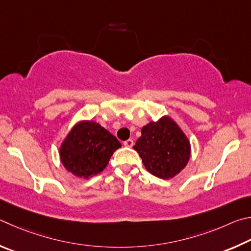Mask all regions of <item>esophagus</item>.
I'll list each match as a JSON object with an SVG mask.
<instances>
[{
	"instance_id": "1",
	"label": "esophagus",
	"mask_w": 251,
	"mask_h": 251,
	"mask_svg": "<svg viewBox=\"0 0 251 251\" xmlns=\"http://www.w3.org/2000/svg\"><path fill=\"white\" fill-rule=\"evenodd\" d=\"M123 144H125V147H126V148H132L133 147V140L132 139L126 140V141L123 142Z\"/></svg>"
}]
</instances>
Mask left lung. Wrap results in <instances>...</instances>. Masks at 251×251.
<instances>
[{
	"instance_id": "1",
	"label": "left lung",
	"mask_w": 251,
	"mask_h": 251,
	"mask_svg": "<svg viewBox=\"0 0 251 251\" xmlns=\"http://www.w3.org/2000/svg\"><path fill=\"white\" fill-rule=\"evenodd\" d=\"M133 149L149 172L162 179L176 176L191 157L190 140L170 116L144 126Z\"/></svg>"
}]
</instances>
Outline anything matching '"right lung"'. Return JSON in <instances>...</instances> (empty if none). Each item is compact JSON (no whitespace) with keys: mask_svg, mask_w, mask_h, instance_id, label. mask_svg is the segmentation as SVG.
Returning <instances> with one entry per match:
<instances>
[{"mask_svg":"<svg viewBox=\"0 0 251 251\" xmlns=\"http://www.w3.org/2000/svg\"><path fill=\"white\" fill-rule=\"evenodd\" d=\"M121 147L117 138L92 120H80L59 147L61 164L79 178H89L107 168L113 152Z\"/></svg>","mask_w":251,"mask_h":251,"instance_id":"obj_1","label":"right lung"}]
</instances>
